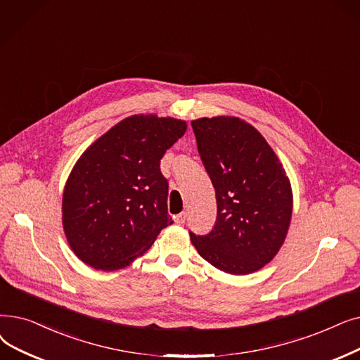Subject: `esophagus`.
<instances>
[{
    "instance_id": "1",
    "label": "esophagus",
    "mask_w": 360,
    "mask_h": 360,
    "mask_svg": "<svg viewBox=\"0 0 360 360\" xmlns=\"http://www.w3.org/2000/svg\"><path fill=\"white\" fill-rule=\"evenodd\" d=\"M185 221H186V213H185V212H182V213H179V214L175 216V222H176L178 225H184Z\"/></svg>"
}]
</instances>
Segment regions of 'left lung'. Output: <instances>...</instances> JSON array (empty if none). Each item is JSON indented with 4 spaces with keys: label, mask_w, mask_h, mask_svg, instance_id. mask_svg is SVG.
Masks as SVG:
<instances>
[{
    "label": "left lung",
    "mask_w": 360,
    "mask_h": 360,
    "mask_svg": "<svg viewBox=\"0 0 360 360\" xmlns=\"http://www.w3.org/2000/svg\"><path fill=\"white\" fill-rule=\"evenodd\" d=\"M202 165L216 191L217 216L206 236L190 232L214 268L247 275L269 263L291 221L290 181L259 131L238 117L191 122Z\"/></svg>",
    "instance_id": "left-lung-1"
}]
</instances>
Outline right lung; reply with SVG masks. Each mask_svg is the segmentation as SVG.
Wrapping results in <instances>:
<instances>
[{"label":"right lung","instance_id":"obj_1","mask_svg":"<svg viewBox=\"0 0 360 360\" xmlns=\"http://www.w3.org/2000/svg\"><path fill=\"white\" fill-rule=\"evenodd\" d=\"M185 131L184 120L135 115L81 155L63 194V228L84 263L101 271L124 268L174 224L160 160Z\"/></svg>","mask_w":360,"mask_h":360}]
</instances>
